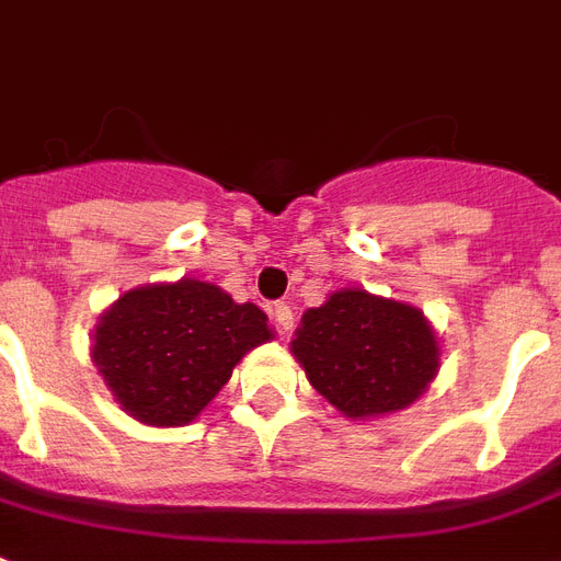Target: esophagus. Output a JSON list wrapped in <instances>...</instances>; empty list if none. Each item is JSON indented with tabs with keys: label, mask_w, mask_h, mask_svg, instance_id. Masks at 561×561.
Here are the masks:
<instances>
[{
	"label": "esophagus",
	"mask_w": 561,
	"mask_h": 561,
	"mask_svg": "<svg viewBox=\"0 0 561 561\" xmlns=\"http://www.w3.org/2000/svg\"><path fill=\"white\" fill-rule=\"evenodd\" d=\"M271 314H273V320H276V327L285 329V332L294 327V311H290L288 302H276V306L271 309Z\"/></svg>",
	"instance_id": "obj_1"
}]
</instances>
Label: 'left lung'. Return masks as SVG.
<instances>
[{
  "instance_id": "obj_1",
  "label": "left lung",
  "mask_w": 561,
  "mask_h": 561,
  "mask_svg": "<svg viewBox=\"0 0 561 561\" xmlns=\"http://www.w3.org/2000/svg\"><path fill=\"white\" fill-rule=\"evenodd\" d=\"M309 382L347 417H379L412 405L438 374V337L421 309L335 290L299 320L290 341Z\"/></svg>"
}]
</instances>
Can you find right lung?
<instances>
[{
	"mask_svg": "<svg viewBox=\"0 0 561 561\" xmlns=\"http://www.w3.org/2000/svg\"><path fill=\"white\" fill-rule=\"evenodd\" d=\"M271 337L259 306L234 302L211 282L179 279L123 294L96 323L91 356L123 412L149 426H185Z\"/></svg>",
	"mask_w": 561,
	"mask_h": 561,
	"instance_id": "1",
	"label": "right lung"
}]
</instances>
